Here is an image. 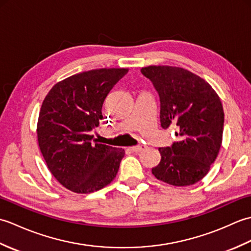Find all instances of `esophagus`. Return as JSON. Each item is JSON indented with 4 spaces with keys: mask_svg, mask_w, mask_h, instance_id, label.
<instances>
[{
    "mask_svg": "<svg viewBox=\"0 0 251 251\" xmlns=\"http://www.w3.org/2000/svg\"><path fill=\"white\" fill-rule=\"evenodd\" d=\"M145 148H146V146H137V147H131L130 150H131L132 152H135V153H139V152H141Z\"/></svg>",
    "mask_w": 251,
    "mask_h": 251,
    "instance_id": "1",
    "label": "esophagus"
}]
</instances>
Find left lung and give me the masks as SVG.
<instances>
[{
  "label": "left lung",
  "mask_w": 251,
  "mask_h": 251,
  "mask_svg": "<svg viewBox=\"0 0 251 251\" xmlns=\"http://www.w3.org/2000/svg\"><path fill=\"white\" fill-rule=\"evenodd\" d=\"M141 72L158 92L161 126L176 127L180 139L158 149L161 162L152 168L153 176L175 186L199 182L221 148L225 112L219 96L204 78L183 68L149 66Z\"/></svg>",
  "instance_id": "8db88e82"
}]
</instances>
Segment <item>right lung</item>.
Returning <instances> with one entry per match:
<instances>
[{
    "instance_id": "right-lung-1",
    "label": "right lung",
    "mask_w": 251,
    "mask_h": 251,
    "mask_svg": "<svg viewBox=\"0 0 251 251\" xmlns=\"http://www.w3.org/2000/svg\"><path fill=\"white\" fill-rule=\"evenodd\" d=\"M127 68H103L58 82L42 103L36 135L42 155L55 179L74 193L87 194L111 183L123 149L93 143L89 131L102 119V104Z\"/></svg>"
}]
</instances>
